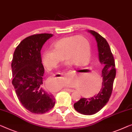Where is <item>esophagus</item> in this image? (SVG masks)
<instances>
[{
  "instance_id": "esophagus-1",
  "label": "esophagus",
  "mask_w": 132,
  "mask_h": 132,
  "mask_svg": "<svg viewBox=\"0 0 132 132\" xmlns=\"http://www.w3.org/2000/svg\"><path fill=\"white\" fill-rule=\"evenodd\" d=\"M64 90H65L67 91V92H72L74 91V90H72V89H65Z\"/></svg>"
}]
</instances>
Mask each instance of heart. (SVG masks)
Returning <instances> with one entry per match:
<instances>
[{"instance_id": "1", "label": "heart", "mask_w": 132, "mask_h": 132, "mask_svg": "<svg viewBox=\"0 0 132 132\" xmlns=\"http://www.w3.org/2000/svg\"><path fill=\"white\" fill-rule=\"evenodd\" d=\"M90 45L87 38L83 36L64 37L53 43L52 50H46L42 55V62L48 70L56 68L65 60L67 64L83 66L89 62ZM94 84H89L88 88L93 89Z\"/></svg>"}]
</instances>
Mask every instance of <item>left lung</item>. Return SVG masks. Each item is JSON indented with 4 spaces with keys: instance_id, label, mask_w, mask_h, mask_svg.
Returning <instances> with one entry per match:
<instances>
[{
    "instance_id": "8db88e82",
    "label": "left lung",
    "mask_w": 132,
    "mask_h": 132,
    "mask_svg": "<svg viewBox=\"0 0 132 132\" xmlns=\"http://www.w3.org/2000/svg\"><path fill=\"white\" fill-rule=\"evenodd\" d=\"M96 39L98 49L99 61L103 65L102 87L98 94L90 98H81L74 103V108L84 115H92L99 111L107 104L111 95L116 70L113 55L105 39L93 30H89Z\"/></svg>"
}]
</instances>
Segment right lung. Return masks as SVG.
<instances>
[{"label": "right lung", "instance_id": "right-lung-1", "mask_svg": "<svg viewBox=\"0 0 132 132\" xmlns=\"http://www.w3.org/2000/svg\"><path fill=\"white\" fill-rule=\"evenodd\" d=\"M52 34H38L21 42L13 55L11 64L16 96L24 107L32 113L44 114L54 106L55 99L43 87L45 69L40 51Z\"/></svg>", "mask_w": 132, "mask_h": 132}]
</instances>
